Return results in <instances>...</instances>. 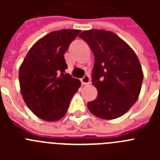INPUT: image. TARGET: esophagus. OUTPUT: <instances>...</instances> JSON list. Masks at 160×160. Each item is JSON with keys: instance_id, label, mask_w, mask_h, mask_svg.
Returning <instances> with one entry per match:
<instances>
[{"instance_id": "34e87169", "label": "esophagus", "mask_w": 160, "mask_h": 160, "mask_svg": "<svg viewBox=\"0 0 160 160\" xmlns=\"http://www.w3.org/2000/svg\"><path fill=\"white\" fill-rule=\"evenodd\" d=\"M81 82L83 85H88L90 82V76L88 74H85L84 77L82 78H81Z\"/></svg>"}]
</instances>
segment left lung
I'll return each instance as SVG.
<instances>
[{
  "label": "left lung",
  "mask_w": 160,
  "mask_h": 160,
  "mask_svg": "<svg viewBox=\"0 0 160 160\" xmlns=\"http://www.w3.org/2000/svg\"><path fill=\"white\" fill-rule=\"evenodd\" d=\"M79 38L87 42L94 56L92 83L97 98L88 109L103 119L123 115L138 99L143 73L137 55L121 38L111 31L90 29Z\"/></svg>",
  "instance_id": "obj_1"
}]
</instances>
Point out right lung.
Masks as SVG:
<instances>
[{
    "mask_svg": "<svg viewBox=\"0 0 160 160\" xmlns=\"http://www.w3.org/2000/svg\"><path fill=\"white\" fill-rule=\"evenodd\" d=\"M78 29L53 31L31 47L19 70L21 93L32 112L45 121H57L66 114L78 79L65 73L64 54L79 34Z\"/></svg>",
    "mask_w": 160,
    "mask_h": 160,
    "instance_id": "1",
    "label": "right lung"
}]
</instances>
